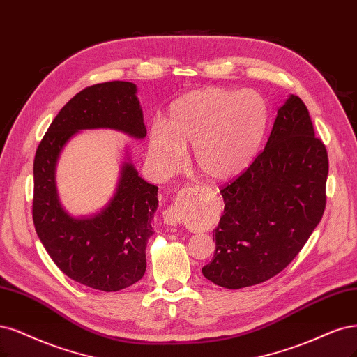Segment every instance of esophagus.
I'll list each match as a JSON object with an SVG mask.
<instances>
[{
  "mask_svg": "<svg viewBox=\"0 0 357 357\" xmlns=\"http://www.w3.org/2000/svg\"><path fill=\"white\" fill-rule=\"evenodd\" d=\"M205 189L204 188H188L184 189V196L186 198H198V196H202L205 195ZM181 221V215H180V208L177 205L171 206L169 210H167L164 213V223H167L168 226H178Z\"/></svg>",
  "mask_w": 357,
  "mask_h": 357,
  "instance_id": "1",
  "label": "esophagus"
}]
</instances>
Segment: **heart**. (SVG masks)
<instances>
[{"instance_id":"1","label":"heart","mask_w":357,"mask_h":357,"mask_svg":"<svg viewBox=\"0 0 357 357\" xmlns=\"http://www.w3.org/2000/svg\"><path fill=\"white\" fill-rule=\"evenodd\" d=\"M268 107L252 90L204 89L171 106L167 128L155 124L147 153L159 173L169 174L193 149V165L211 181H227L250 165L263 140Z\"/></svg>"}]
</instances>
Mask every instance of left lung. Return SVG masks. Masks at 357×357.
<instances>
[{"label":"left lung","mask_w":357,"mask_h":357,"mask_svg":"<svg viewBox=\"0 0 357 357\" xmlns=\"http://www.w3.org/2000/svg\"><path fill=\"white\" fill-rule=\"evenodd\" d=\"M328 168L326 147L314 137L309 110L289 94L263 152L220 190L225 213L213 231L215 251L204 276L239 289L282 272L324 215Z\"/></svg>","instance_id":"8db88e82"}]
</instances>
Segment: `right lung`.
I'll return each mask as SVG.
<instances>
[{
    "label": "right lung",
    "instance_id": "add662e5",
    "mask_svg": "<svg viewBox=\"0 0 357 357\" xmlns=\"http://www.w3.org/2000/svg\"><path fill=\"white\" fill-rule=\"evenodd\" d=\"M99 128L137 140L146 137L136 84H96L61 107L35 153L32 217L36 235L61 272L81 285L114 292L136 284L146 272L158 188L139 176L127 147L116 189L106 206L87 217L66 211L56 183L60 153L79 131Z\"/></svg>",
    "mask_w": 357,
    "mask_h": 357
}]
</instances>
